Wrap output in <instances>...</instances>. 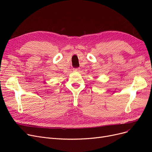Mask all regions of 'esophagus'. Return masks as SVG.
<instances>
[{"label":"esophagus","instance_id":"34e87169","mask_svg":"<svg viewBox=\"0 0 152 152\" xmlns=\"http://www.w3.org/2000/svg\"><path fill=\"white\" fill-rule=\"evenodd\" d=\"M73 70H74V71H79V70H80V68H73Z\"/></svg>","mask_w":152,"mask_h":152}]
</instances>
